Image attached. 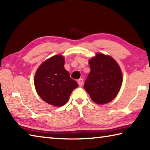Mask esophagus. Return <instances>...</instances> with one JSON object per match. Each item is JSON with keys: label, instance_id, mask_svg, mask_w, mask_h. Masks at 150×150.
Instances as JSON below:
<instances>
[{"label": "esophagus", "instance_id": "obj_1", "mask_svg": "<svg viewBox=\"0 0 150 150\" xmlns=\"http://www.w3.org/2000/svg\"><path fill=\"white\" fill-rule=\"evenodd\" d=\"M77 83L79 85V87H82V85H83V79H79L77 81Z\"/></svg>", "mask_w": 150, "mask_h": 150}]
</instances>
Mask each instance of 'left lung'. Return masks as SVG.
Masks as SVG:
<instances>
[{
	"instance_id": "obj_1",
	"label": "left lung",
	"mask_w": 150,
	"mask_h": 150,
	"mask_svg": "<svg viewBox=\"0 0 150 150\" xmlns=\"http://www.w3.org/2000/svg\"><path fill=\"white\" fill-rule=\"evenodd\" d=\"M91 72L84 88L94 102L103 105L111 102L122 83V74L117 62L112 57L96 54L89 61Z\"/></svg>"
}]
</instances>
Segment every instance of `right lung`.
Returning a JSON list of instances; mask_svg holds the SVG:
<instances>
[{"label":"right lung","instance_id":"obj_1","mask_svg":"<svg viewBox=\"0 0 150 150\" xmlns=\"http://www.w3.org/2000/svg\"><path fill=\"white\" fill-rule=\"evenodd\" d=\"M65 59L56 55L43 62L34 76V85L38 95L51 105L62 106L69 100L77 83L70 77L64 67Z\"/></svg>","mask_w":150,"mask_h":150}]
</instances>
